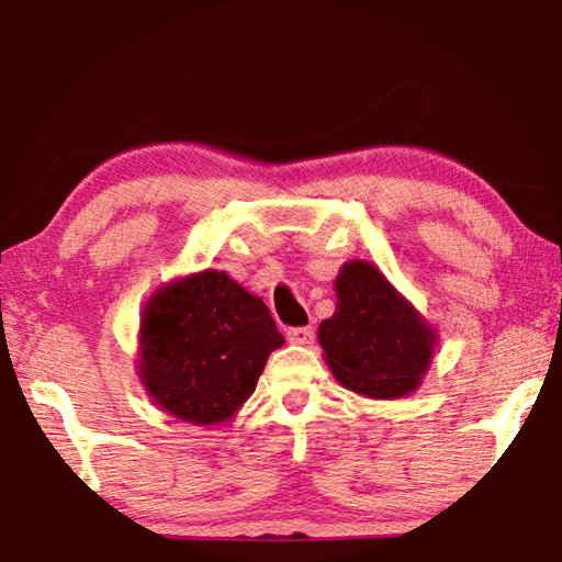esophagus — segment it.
Returning a JSON list of instances; mask_svg holds the SVG:
<instances>
[{"mask_svg": "<svg viewBox=\"0 0 562 562\" xmlns=\"http://www.w3.org/2000/svg\"><path fill=\"white\" fill-rule=\"evenodd\" d=\"M288 339L292 341V345H312V341H315V329L292 327V329H288Z\"/></svg>", "mask_w": 562, "mask_h": 562, "instance_id": "34e87169", "label": "esophagus"}]
</instances>
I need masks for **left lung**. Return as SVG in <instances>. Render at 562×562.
Wrapping results in <instances>:
<instances>
[{
  "label": "left lung",
  "instance_id": "1",
  "mask_svg": "<svg viewBox=\"0 0 562 562\" xmlns=\"http://www.w3.org/2000/svg\"><path fill=\"white\" fill-rule=\"evenodd\" d=\"M337 312L322 319L317 339L339 384L372 398H398L422 384L436 331L372 262L341 265Z\"/></svg>",
  "mask_w": 562,
  "mask_h": 562
}]
</instances>
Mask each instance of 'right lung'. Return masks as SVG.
<instances>
[{
    "label": "right lung",
    "instance_id": "right-lung-1",
    "mask_svg": "<svg viewBox=\"0 0 562 562\" xmlns=\"http://www.w3.org/2000/svg\"><path fill=\"white\" fill-rule=\"evenodd\" d=\"M282 345L268 304L225 272L203 270L148 300L138 374L164 412L213 426L250 398L268 357Z\"/></svg>",
    "mask_w": 562,
    "mask_h": 562
}]
</instances>
